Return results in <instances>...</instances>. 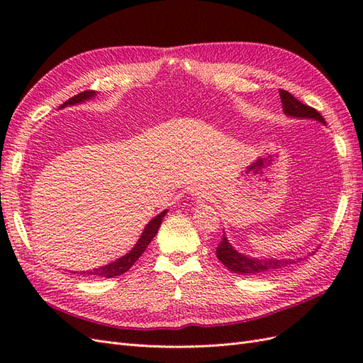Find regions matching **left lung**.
<instances>
[{"mask_svg":"<svg viewBox=\"0 0 363 363\" xmlns=\"http://www.w3.org/2000/svg\"><path fill=\"white\" fill-rule=\"evenodd\" d=\"M280 98L283 104V112L288 116L294 118H301V119H315L320 121V123L325 124L324 118L316 112L313 107L306 106L301 101L296 100V98L289 94L288 91L280 89ZM216 256L223 262L230 271H233L240 276H268V274H274L281 269H286L292 267L294 263H298L303 260V257L298 259H256L242 255V252H238L230 242L227 240L225 235L223 236L221 244L216 248Z\"/></svg>","mask_w":363,"mask_h":363,"instance_id":"obj_1","label":"left lung"}]
</instances>
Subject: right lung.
<instances>
[{
  "instance_id": "add662e5",
  "label": "right lung",
  "mask_w": 363,
  "mask_h": 363,
  "mask_svg": "<svg viewBox=\"0 0 363 363\" xmlns=\"http://www.w3.org/2000/svg\"><path fill=\"white\" fill-rule=\"evenodd\" d=\"M95 91H84V92H80L79 95H74L72 98H69L68 101H65L60 108L67 107V106H74V104H79V103H83L86 100H91V98L95 96ZM168 211H163L160 215H157L156 218H152L151 221L145 225L144 232H142L138 244L131 248L130 252H127L125 256L119 257L118 260L108 263V265H104V267H100V268H95V269H91V271H83L80 272L82 276H86V277H96V279H112V277H118L121 276V274L127 272L131 267L135 265V262L142 256V252L145 251V248L148 247V244L152 240V238L156 236L157 230L162 224V218L167 215Z\"/></svg>"
}]
</instances>
